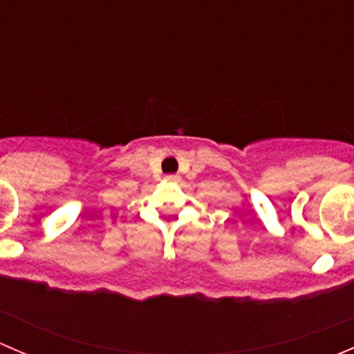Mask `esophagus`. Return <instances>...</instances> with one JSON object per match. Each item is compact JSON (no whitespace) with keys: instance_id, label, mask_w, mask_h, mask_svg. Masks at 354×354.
Segmentation results:
<instances>
[{"instance_id":"esophagus-1","label":"esophagus","mask_w":354,"mask_h":354,"mask_svg":"<svg viewBox=\"0 0 354 354\" xmlns=\"http://www.w3.org/2000/svg\"><path fill=\"white\" fill-rule=\"evenodd\" d=\"M166 181H171V183H178V181H180V176H178V174H167Z\"/></svg>"}]
</instances>
